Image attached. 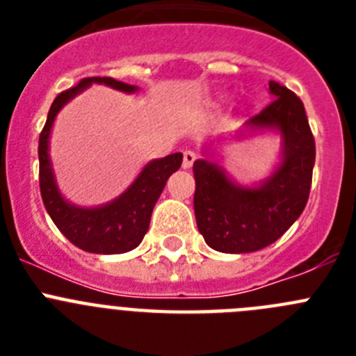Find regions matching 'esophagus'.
Wrapping results in <instances>:
<instances>
[{
	"label": "esophagus",
	"instance_id": "1",
	"mask_svg": "<svg viewBox=\"0 0 356 356\" xmlns=\"http://www.w3.org/2000/svg\"><path fill=\"white\" fill-rule=\"evenodd\" d=\"M194 160H196V153H194V151H191V149H185L184 151V162H181V168L188 169L194 163Z\"/></svg>",
	"mask_w": 356,
	"mask_h": 356
}]
</instances>
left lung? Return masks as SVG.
I'll return each instance as SVG.
<instances>
[{"label":"left lung","instance_id":"1","mask_svg":"<svg viewBox=\"0 0 356 356\" xmlns=\"http://www.w3.org/2000/svg\"><path fill=\"white\" fill-rule=\"evenodd\" d=\"M269 92L275 99L244 127L282 135V162L269 178L242 187L219 163L200 159L193 165L197 229L221 253H251L278 241L301 216L310 194L316 143L303 102L278 81H269Z\"/></svg>","mask_w":356,"mask_h":356}]
</instances>
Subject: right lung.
Wrapping results in <instances>:
<instances>
[{"label":"right lung","mask_w":356,"mask_h":356,"mask_svg":"<svg viewBox=\"0 0 356 356\" xmlns=\"http://www.w3.org/2000/svg\"><path fill=\"white\" fill-rule=\"evenodd\" d=\"M92 83H105L121 92L137 90L135 85L122 83L114 78L92 76L83 78L76 87H71L55 97L39 137L40 196H42L44 207L48 210L56 228L60 229L64 237L69 238L76 248L97 254L127 253L143 242L144 235L149 228L153 207L162 194L169 176L180 169L184 155L172 153L163 159L151 160L149 163L144 165L134 184L121 196L106 205L83 209V207H76L65 201L56 187L55 175L51 169L49 134H51L53 121L62 106Z\"/></svg>","instance_id":"add662e5"}]
</instances>
